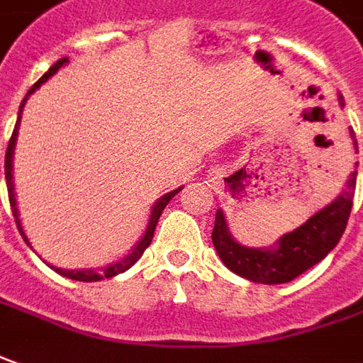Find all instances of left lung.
<instances>
[{
  "label": "left lung",
  "mask_w": 363,
  "mask_h": 363,
  "mask_svg": "<svg viewBox=\"0 0 363 363\" xmlns=\"http://www.w3.org/2000/svg\"><path fill=\"white\" fill-rule=\"evenodd\" d=\"M356 177L357 172L354 171L346 182V191L336 201L328 204L326 208H322L312 218H308L294 233L284 234L274 248L260 250L238 244L226 228L223 211H216L213 244L220 260L234 274L260 284H284L294 280L296 276L304 274L308 268L326 258L328 252L340 242L346 230L350 211L354 204L352 199L356 191Z\"/></svg>",
  "instance_id": "obj_1"
}]
</instances>
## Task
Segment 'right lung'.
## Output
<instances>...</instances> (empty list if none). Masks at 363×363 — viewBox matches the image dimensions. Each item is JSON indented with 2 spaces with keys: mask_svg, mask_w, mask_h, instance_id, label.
<instances>
[{
  "mask_svg": "<svg viewBox=\"0 0 363 363\" xmlns=\"http://www.w3.org/2000/svg\"><path fill=\"white\" fill-rule=\"evenodd\" d=\"M65 63H69L67 57L59 59L57 63L53 65V67L47 71L43 77L37 81L33 87L27 91L26 99L21 101V107H19V117H17V123H16V129H13V135H11V139H9V143H7V150H6V181H7V194H9V204H11V211H13V218H16L17 223V228H19V233H21V236H23V240H26L27 244H29V240H27L26 233H23V228H21V223H19V214H17V206H16V194H13V181H11V159H13V147H16V137H17V129H19V119H21V109H23V105H26L27 97L35 91L37 87H41L43 83H45L47 79L51 77V75H55L59 69L63 67ZM181 191V189H177V191L169 192V194H164V196H161L159 199V202L152 206V213H150V218H149V226H147V230H145V234H143V238L139 240V244L133 248V252L129 254V256H125L121 262H117V264H111L107 266V268H103L101 272H93V270H61V268H55V266H51L55 272H59L61 276H65V278H71V280H79V282H97V280H101V278H113V276L121 274V272H125V270H129L130 266L135 264L137 260H139L140 256H143V252L147 250V246H149L150 242H152V234H155V226H157V223H159V218H161L162 211H164V206L169 204V201H171L172 196L177 194V192Z\"/></svg>",
  "mask_w": 363,
  "mask_h": 363,
  "instance_id": "right-lung-1",
  "label": "right lung"
}]
</instances>
